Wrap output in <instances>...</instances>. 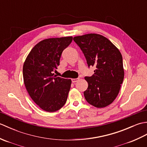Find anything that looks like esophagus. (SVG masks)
I'll use <instances>...</instances> for the list:
<instances>
[{"label": "esophagus", "instance_id": "1", "mask_svg": "<svg viewBox=\"0 0 147 147\" xmlns=\"http://www.w3.org/2000/svg\"><path fill=\"white\" fill-rule=\"evenodd\" d=\"M71 80H72V82H73V83H76L79 80V78H72Z\"/></svg>", "mask_w": 147, "mask_h": 147}]
</instances>
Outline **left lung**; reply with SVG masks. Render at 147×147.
I'll return each mask as SVG.
<instances>
[{"mask_svg":"<svg viewBox=\"0 0 147 147\" xmlns=\"http://www.w3.org/2000/svg\"><path fill=\"white\" fill-rule=\"evenodd\" d=\"M85 56L87 64L96 69L90 77H85L88 88L86 100L96 108L111 104L119 94L124 71L122 55L110 40L99 34L89 33L74 37Z\"/></svg>","mask_w":147,"mask_h":147,"instance_id":"obj_1","label":"left lung"}]
</instances>
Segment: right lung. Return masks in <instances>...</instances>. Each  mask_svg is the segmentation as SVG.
<instances>
[{
    "label": "right lung",
    "instance_id": "obj_1",
    "mask_svg": "<svg viewBox=\"0 0 147 147\" xmlns=\"http://www.w3.org/2000/svg\"><path fill=\"white\" fill-rule=\"evenodd\" d=\"M72 36L43 40L33 47L23 67L24 83L32 99L42 110L53 112L66 102L71 80L54 76L64 50Z\"/></svg>",
    "mask_w": 147,
    "mask_h": 147
}]
</instances>
